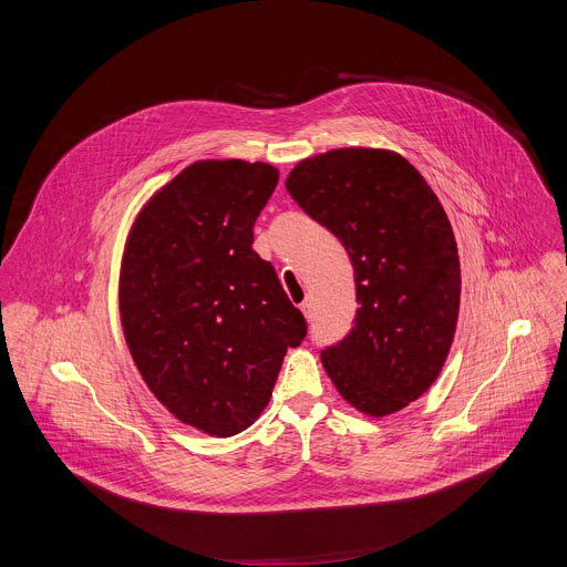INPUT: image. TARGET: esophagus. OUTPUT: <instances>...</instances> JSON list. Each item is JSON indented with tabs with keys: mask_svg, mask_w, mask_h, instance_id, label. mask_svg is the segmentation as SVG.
<instances>
[{
	"mask_svg": "<svg viewBox=\"0 0 567 567\" xmlns=\"http://www.w3.org/2000/svg\"><path fill=\"white\" fill-rule=\"evenodd\" d=\"M300 311H302V316H305L307 320H311V318H313V307H311V300H302V302H300Z\"/></svg>",
	"mask_w": 567,
	"mask_h": 567,
	"instance_id": "34e87169",
	"label": "esophagus"
}]
</instances>
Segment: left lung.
<instances>
[{"instance_id": "obj_1", "label": "left lung", "mask_w": 567, "mask_h": 567, "mask_svg": "<svg viewBox=\"0 0 567 567\" xmlns=\"http://www.w3.org/2000/svg\"><path fill=\"white\" fill-rule=\"evenodd\" d=\"M285 186L354 267V328L320 352L322 368L370 417L406 409L442 372L460 311L457 245L437 195L401 154L374 147L309 156Z\"/></svg>"}]
</instances>
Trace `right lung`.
Here are the masks:
<instances>
[{
	"mask_svg": "<svg viewBox=\"0 0 567 567\" xmlns=\"http://www.w3.org/2000/svg\"><path fill=\"white\" fill-rule=\"evenodd\" d=\"M278 184L262 161H195L136 215L118 307L130 354L168 413L213 435L249 429L287 348L307 334L254 224Z\"/></svg>",
	"mask_w": 567,
	"mask_h": 567,
	"instance_id": "right-lung-1",
	"label": "right lung"
}]
</instances>
